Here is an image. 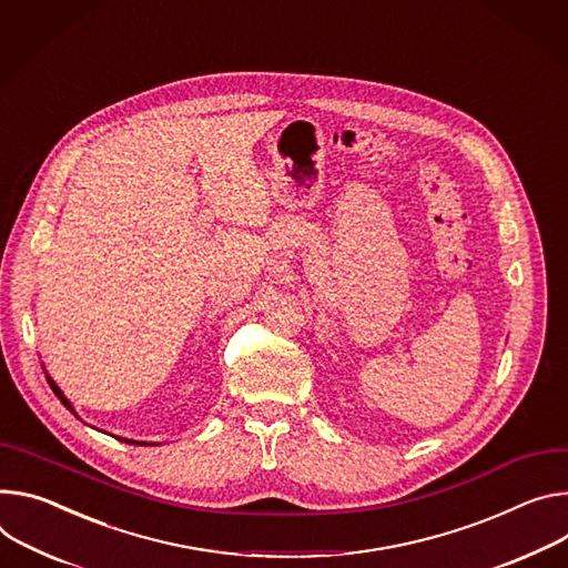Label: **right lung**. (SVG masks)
<instances>
[{
  "mask_svg": "<svg viewBox=\"0 0 568 568\" xmlns=\"http://www.w3.org/2000/svg\"><path fill=\"white\" fill-rule=\"evenodd\" d=\"M44 374H47V372H44ZM47 383H49L51 392H54V394L61 398V403H63V405H65V407L72 412V415H74V417H79V415H77V409H74V405H72V403H70V398L63 394V389H61V387L54 383V378L47 376ZM118 439H120V442H126V444H138V446H142V444H144V446H146V442H133V439H122V437H118Z\"/></svg>",
  "mask_w": 568,
  "mask_h": 568,
  "instance_id": "right-lung-1",
  "label": "right lung"
}]
</instances>
